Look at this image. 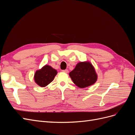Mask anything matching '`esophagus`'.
I'll list each match as a JSON object with an SVG mask.
<instances>
[{
  "label": "esophagus",
  "instance_id": "obj_1",
  "mask_svg": "<svg viewBox=\"0 0 135 135\" xmlns=\"http://www.w3.org/2000/svg\"><path fill=\"white\" fill-rule=\"evenodd\" d=\"M64 72H65V73H69V70H67V69H65V70H62Z\"/></svg>",
  "mask_w": 135,
  "mask_h": 135
}]
</instances>
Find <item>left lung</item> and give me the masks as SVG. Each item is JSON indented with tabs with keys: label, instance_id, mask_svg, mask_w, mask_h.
<instances>
[{
	"label": "left lung",
	"instance_id": "obj_1",
	"mask_svg": "<svg viewBox=\"0 0 135 135\" xmlns=\"http://www.w3.org/2000/svg\"><path fill=\"white\" fill-rule=\"evenodd\" d=\"M69 76L73 83L80 88L92 85L97 79L95 69L88 61L78 63L74 70L69 73Z\"/></svg>",
	"mask_w": 135,
	"mask_h": 135
}]
</instances>
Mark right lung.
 Here are the masks:
<instances>
[{
	"label": "right lung",
	"instance_id": "right-lung-1",
	"mask_svg": "<svg viewBox=\"0 0 135 135\" xmlns=\"http://www.w3.org/2000/svg\"><path fill=\"white\" fill-rule=\"evenodd\" d=\"M57 71L48 65L37 70L34 74L35 82L41 87L47 86L54 79Z\"/></svg>",
	"mask_w": 135,
	"mask_h": 135
}]
</instances>
